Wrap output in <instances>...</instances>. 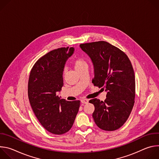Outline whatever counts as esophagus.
<instances>
[{
	"label": "esophagus",
	"instance_id": "obj_1",
	"mask_svg": "<svg viewBox=\"0 0 159 159\" xmlns=\"http://www.w3.org/2000/svg\"><path fill=\"white\" fill-rule=\"evenodd\" d=\"M81 102L82 103V104H87V103H88V102H89V100L88 99H81Z\"/></svg>",
	"mask_w": 159,
	"mask_h": 159
}]
</instances>
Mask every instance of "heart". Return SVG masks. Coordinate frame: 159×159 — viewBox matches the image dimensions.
<instances>
[{"label":"heart","mask_w":159,"mask_h":159,"mask_svg":"<svg viewBox=\"0 0 159 159\" xmlns=\"http://www.w3.org/2000/svg\"><path fill=\"white\" fill-rule=\"evenodd\" d=\"M72 63L74 65L75 69L77 70L81 68L87 66L86 61L84 60V58L81 57H76L72 60Z\"/></svg>","instance_id":"heart-1"}]
</instances>
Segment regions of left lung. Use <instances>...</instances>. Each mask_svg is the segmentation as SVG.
I'll use <instances>...</instances> for the list:
<instances>
[{
	"label": "left lung",
	"mask_w": 159,
	"mask_h": 159,
	"mask_svg": "<svg viewBox=\"0 0 159 159\" xmlns=\"http://www.w3.org/2000/svg\"><path fill=\"white\" fill-rule=\"evenodd\" d=\"M80 47L93 61V83L107 92L104 101L96 98L89 101L95 107V123L105 131L116 130L126 121L134 103L135 77L131 63L125 52L104 41Z\"/></svg>",
	"instance_id": "8db88e82"
}]
</instances>
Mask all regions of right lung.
Returning a JSON list of instances; mask_svg holds the SVG:
<instances>
[{
	"label": "right lung",
	"instance_id": "add662e5",
	"mask_svg": "<svg viewBox=\"0 0 159 159\" xmlns=\"http://www.w3.org/2000/svg\"><path fill=\"white\" fill-rule=\"evenodd\" d=\"M74 50L62 47L43 55L33 65L29 77L28 93L32 109L41 125L55 134L71 129L80 107V101H67L57 95L63 86L65 61Z\"/></svg>",
	"mask_w": 159,
	"mask_h": 159
}]
</instances>
